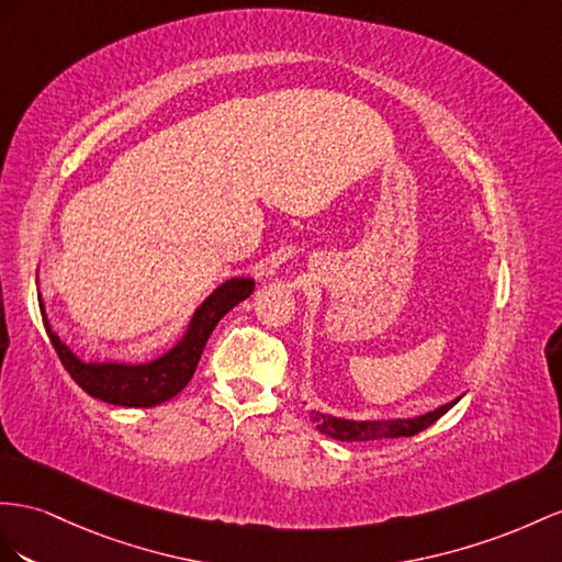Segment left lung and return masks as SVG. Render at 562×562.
Returning <instances> with one entry per match:
<instances>
[{
    "instance_id": "1",
    "label": "left lung",
    "mask_w": 562,
    "mask_h": 562,
    "mask_svg": "<svg viewBox=\"0 0 562 562\" xmlns=\"http://www.w3.org/2000/svg\"><path fill=\"white\" fill-rule=\"evenodd\" d=\"M458 396L449 404H443L435 411L413 415V418H375V420H349V418H337V415L329 413H313L311 420L318 427L323 435L333 437L337 441H372V439H396V437H413L418 431L435 425L443 413H449L458 401Z\"/></svg>"
}]
</instances>
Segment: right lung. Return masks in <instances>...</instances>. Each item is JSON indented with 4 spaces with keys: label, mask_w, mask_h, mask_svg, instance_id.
<instances>
[{
    "label": "right lung",
    "mask_w": 562,
    "mask_h": 562,
    "mask_svg": "<svg viewBox=\"0 0 562 562\" xmlns=\"http://www.w3.org/2000/svg\"><path fill=\"white\" fill-rule=\"evenodd\" d=\"M254 290V278L225 280L196 306L182 337L172 344L168 351L142 363L116 361V358H106V361H85V358H80L59 335L54 333L42 294H37V299L52 347L59 353L64 368L70 372V378L76 380L78 386H82L92 398L104 401V404L111 406L151 408L184 390L187 382L194 375L199 358L204 353V347L215 325H218L223 315L227 311H233L239 301L249 299Z\"/></svg>",
    "instance_id": "1"
}]
</instances>
